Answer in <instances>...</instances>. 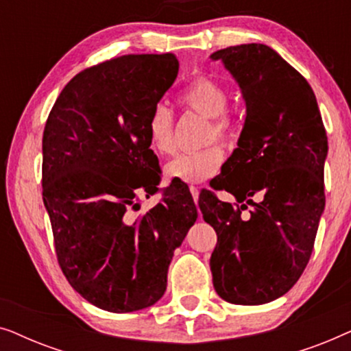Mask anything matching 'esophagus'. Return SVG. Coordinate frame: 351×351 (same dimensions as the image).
Listing matches in <instances>:
<instances>
[{"mask_svg": "<svg viewBox=\"0 0 351 351\" xmlns=\"http://www.w3.org/2000/svg\"><path fill=\"white\" fill-rule=\"evenodd\" d=\"M190 193H191V196H193V199H195V203H196V201H198V198H199V190H198V186L190 185Z\"/></svg>", "mask_w": 351, "mask_h": 351, "instance_id": "34e87169", "label": "esophagus"}]
</instances>
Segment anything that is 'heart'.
I'll list each match as a JSON object with an SVG mask.
<instances>
[{"label":"heart","instance_id":"obj_1","mask_svg":"<svg viewBox=\"0 0 351 351\" xmlns=\"http://www.w3.org/2000/svg\"><path fill=\"white\" fill-rule=\"evenodd\" d=\"M228 89L220 81L208 75H199L185 86L179 95V102L185 108L201 114L208 124L204 126L203 142H222L225 145L234 142L238 136V123L227 108ZM147 141L153 153L160 156L172 155L176 152L174 114L166 105L158 104L148 114ZM223 165V152L217 143H210L203 150L182 153L171 160L165 167L169 179L186 184H201L209 180Z\"/></svg>","mask_w":351,"mask_h":351}]
</instances>
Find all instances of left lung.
Listing matches in <instances>:
<instances>
[{
  "mask_svg": "<svg viewBox=\"0 0 351 351\" xmlns=\"http://www.w3.org/2000/svg\"><path fill=\"white\" fill-rule=\"evenodd\" d=\"M210 59L223 62L246 100L238 148L210 185L241 204L206 189L198 201L217 233L213 282L230 304L262 305L286 294L310 261L326 203L328 136L308 81L271 47L230 46Z\"/></svg>",
  "mask_w": 351,
  "mask_h": 351,
  "instance_id": "1",
  "label": "left lung"
}]
</instances>
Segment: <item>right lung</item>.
<instances>
[{
  "mask_svg": "<svg viewBox=\"0 0 351 351\" xmlns=\"http://www.w3.org/2000/svg\"><path fill=\"white\" fill-rule=\"evenodd\" d=\"M179 73L174 54H128L75 75L43 132V201L57 262L99 308L128 313L165 294L167 268L198 210L185 186L162 189L141 217V195L160 191L148 114Z\"/></svg>",
  "mask_w": 351,
  "mask_h": 351,
  "instance_id": "right-lung-1",
  "label": "right lung"
}]
</instances>
